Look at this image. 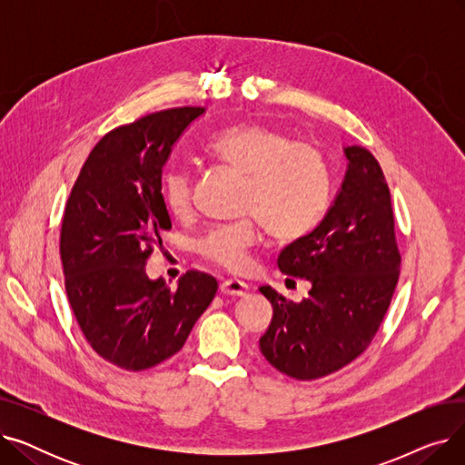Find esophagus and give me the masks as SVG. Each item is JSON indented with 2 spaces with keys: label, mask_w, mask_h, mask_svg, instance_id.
Returning a JSON list of instances; mask_svg holds the SVG:
<instances>
[{
  "label": "esophagus",
  "mask_w": 465,
  "mask_h": 465,
  "mask_svg": "<svg viewBox=\"0 0 465 465\" xmlns=\"http://www.w3.org/2000/svg\"><path fill=\"white\" fill-rule=\"evenodd\" d=\"M220 292L226 296H245L249 292V284L237 279H226L220 282Z\"/></svg>",
  "instance_id": "1"
}]
</instances>
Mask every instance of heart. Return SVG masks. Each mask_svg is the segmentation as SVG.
<instances>
[{
  "label": "heart",
  "mask_w": 465,
  "mask_h": 465,
  "mask_svg": "<svg viewBox=\"0 0 465 465\" xmlns=\"http://www.w3.org/2000/svg\"><path fill=\"white\" fill-rule=\"evenodd\" d=\"M209 151L249 177L242 211L252 218L213 226L198 241L207 260L242 270L258 241V223L282 239L300 237L314 228L330 202V171L324 156L305 143L260 122H242L211 137ZM163 200L173 213L192 205L190 169L173 165L163 173Z\"/></svg>",
  "instance_id": "b5f03b06"
}]
</instances>
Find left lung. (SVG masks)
<instances>
[{
    "label": "left lung",
    "mask_w": 465,
    "mask_h": 465,
    "mask_svg": "<svg viewBox=\"0 0 465 465\" xmlns=\"http://www.w3.org/2000/svg\"><path fill=\"white\" fill-rule=\"evenodd\" d=\"M347 171L312 232L279 254V270L311 282L290 302L260 286L273 319L260 351L288 377L312 381L351 363L371 343L400 277L394 213L382 169L360 144L345 146Z\"/></svg>",
    "instance_id": "obj_1"
}]
</instances>
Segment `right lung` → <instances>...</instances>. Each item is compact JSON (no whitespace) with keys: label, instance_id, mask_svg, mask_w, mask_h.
<instances>
[{"label":"right lung","instance_id":"right-lung-1","mask_svg":"<svg viewBox=\"0 0 465 465\" xmlns=\"http://www.w3.org/2000/svg\"><path fill=\"white\" fill-rule=\"evenodd\" d=\"M203 107L144 116L107 134L84 162L65 205L60 256L75 319L104 360L143 371L177 354L218 282L186 272L177 288L144 272L160 232L171 228L162 171Z\"/></svg>","mask_w":465,"mask_h":465}]
</instances>
